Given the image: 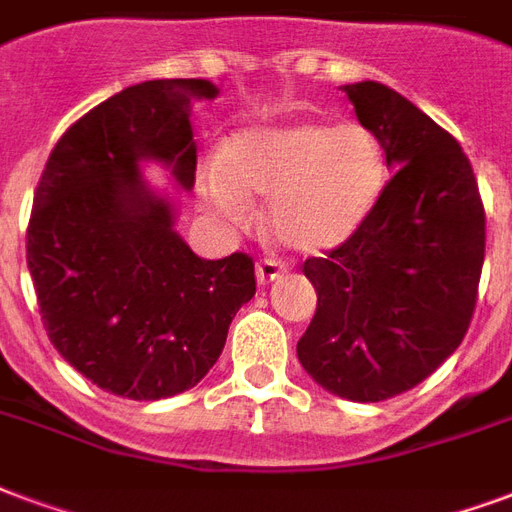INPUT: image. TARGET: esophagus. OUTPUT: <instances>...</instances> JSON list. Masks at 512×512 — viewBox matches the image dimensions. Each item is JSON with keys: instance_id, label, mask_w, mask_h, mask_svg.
Wrapping results in <instances>:
<instances>
[{"instance_id": "obj_1", "label": "esophagus", "mask_w": 512, "mask_h": 512, "mask_svg": "<svg viewBox=\"0 0 512 512\" xmlns=\"http://www.w3.org/2000/svg\"><path fill=\"white\" fill-rule=\"evenodd\" d=\"M283 278V267H280L278 261L264 259L256 264V280H259V286H270L272 280Z\"/></svg>"}]
</instances>
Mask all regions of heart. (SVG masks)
Instances as JSON below:
<instances>
[{
	"mask_svg": "<svg viewBox=\"0 0 512 512\" xmlns=\"http://www.w3.org/2000/svg\"><path fill=\"white\" fill-rule=\"evenodd\" d=\"M386 159L361 124L288 121L234 132L218 159L199 167L202 205L229 224L267 202L272 237L299 253H324L359 232L378 205Z\"/></svg>",
	"mask_w": 512,
	"mask_h": 512,
	"instance_id": "heart-1",
	"label": "heart"
}]
</instances>
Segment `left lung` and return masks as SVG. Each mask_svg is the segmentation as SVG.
<instances>
[{
  "label": "left lung",
  "mask_w": 512,
  "mask_h": 512,
  "mask_svg": "<svg viewBox=\"0 0 512 512\" xmlns=\"http://www.w3.org/2000/svg\"><path fill=\"white\" fill-rule=\"evenodd\" d=\"M394 172L359 232L307 259L318 307L297 343L334 397L380 402L429 378L464 340L486 251V215L459 142L394 88L343 86Z\"/></svg>",
  "instance_id": "obj_1"
}]
</instances>
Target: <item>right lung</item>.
<instances>
[{
  "mask_svg": "<svg viewBox=\"0 0 512 512\" xmlns=\"http://www.w3.org/2000/svg\"><path fill=\"white\" fill-rule=\"evenodd\" d=\"M218 94L202 78L118 91L69 126L34 194L26 264L42 324L64 361L118 397L197 386L256 294L251 256L199 259L175 229V187L153 189L141 172L161 163L194 188L191 105Z\"/></svg>",
  "mask_w": 512,
  "mask_h": 512,
  "instance_id": "right-lung-1",
  "label": "right lung"
}]
</instances>
